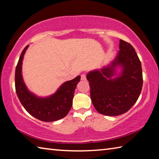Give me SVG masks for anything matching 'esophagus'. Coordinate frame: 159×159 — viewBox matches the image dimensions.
<instances>
[{"label": "esophagus", "mask_w": 159, "mask_h": 159, "mask_svg": "<svg viewBox=\"0 0 159 159\" xmlns=\"http://www.w3.org/2000/svg\"><path fill=\"white\" fill-rule=\"evenodd\" d=\"M80 79H81V80H86V76L85 74H81Z\"/></svg>", "instance_id": "obj_1"}]
</instances>
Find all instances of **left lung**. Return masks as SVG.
I'll use <instances>...</instances> for the list:
<instances>
[{
  "mask_svg": "<svg viewBox=\"0 0 159 159\" xmlns=\"http://www.w3.org/2000/svg\"><path fill=\"white\" fill-rule=\"evenodd\" d=\"M119 49L109 66L86 76L94 107L99 114L110 116L127 112L138 100L143 84L141 62L135 50L123 40H120ZM118 66L122 67V72L114 78Z\"/></svg>",
  "mask_w": 159,
  "mask_h": 159,
  "instance_id": "1",
  "label": "left lung"
}]
</instances>
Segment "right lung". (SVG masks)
Masks as SVG:
<instances>
[{"label": "right lung", "instance_id": "obj_1", "mask_svg": "<svg viewBox=\"0 0 159 159\" xmlns=\"http://www.w3.org/2000/svg\"><path fill=\"white\" fill-rule=\"evenodd\" d=\"M29 45L21 53L15 69V90L19 99L29 114L42 121L52 122L68 114L72 106L74 91L80 76L64 83L55 94L47 98H39L26 88L21 75L22 60Z\"/></svg>", "mask_w": 159, "mask_h": 159}]
</instances>
